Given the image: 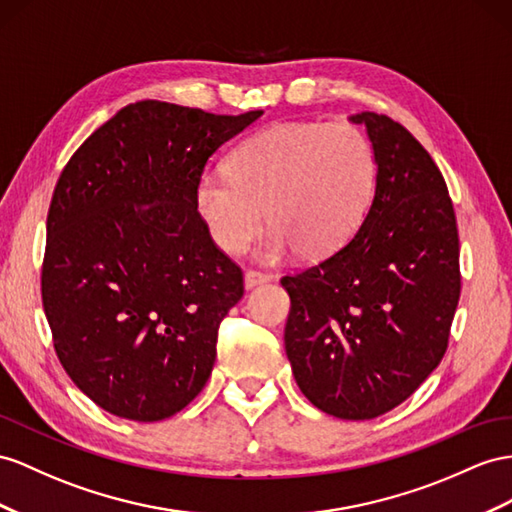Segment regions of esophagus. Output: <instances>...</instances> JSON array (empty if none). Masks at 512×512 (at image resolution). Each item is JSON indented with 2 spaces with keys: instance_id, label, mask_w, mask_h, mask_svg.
I'll return each instance as SVG.
<instances>
[{
  "instance_id": "34e87169",
  "label": "esophagus",
  "mask_w": 512,
  "mask_h": 512,
  "mask_svg": "<svg viewBox=\"0 0 512 512\" xmlns=\"http://www.w3.org/2000/svg\"><path fill=\"white\" fill-rule=\"evenodd\" d=\"M268 281H270V274H266V272L248 270V272L244 274V287H246V290H253V287L264 285V283H268Z\"/></svg>"
}]
</instances>
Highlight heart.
<instances>
[{
	"mask_svg": "<svg viewBox=\"0 0 512 512\" xmlns=\"http://www.w3.org/2000/svg\"><path fill=\"white\" fill-rule=\"evenodd\" d=\"M229 175L207 173L196 207L220 251L240 253L266 220L259 255L290 248L316 259L342 246L363 220L374 190L370 140L346 123H279L257 131L229 157Z\"/></svg>",
	"mask_w": 512,
	"mask_h": 512,
	"instance_id": "heart-1",
	"label": "heart"
}]
</instances>
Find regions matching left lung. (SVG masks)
<instances>
[{
    "instance_id": "left-lung-1",
    "label": "left lung",
    "mask_w": 512,
    "mask_h": 512,
    "mask_svg": "<svg viewBox=\"0 0 512 512\" xmlns=\"http://www.w3.org/2000/svg\"><path fill=\"white\" fill-rule=\"evenodd\" d=\"M376 160L372 203L350 240L281 285L285 352L300 391L339 419L404 402L445 355L461 296L458 231L443 175L411 131L359 112Z\"/></svg>"
}]
</instances>
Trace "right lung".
<instances>
[{"instance_id": "right-lung-1", "label": "right lung", "mask_w": 512, "mask_h": 512, "mask_svg": "<svg viewBox=\"0 0 512 512\" xmlns=\"http://www.w3.org/2000/svg\"><path fill=\"white\" fill-rule=\"evenodd\" d=\"M261 114L129 103L64 166L43 307L62 368L103 411L160 422L212 374L218 326L244 285L212 242L196 186L209 157Z\"/></svg>"}]
</instances>
